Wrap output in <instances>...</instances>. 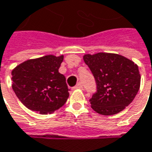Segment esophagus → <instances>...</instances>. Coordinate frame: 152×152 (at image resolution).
<instances>
[{"label": "esophagus", "mask_w": 152, "mask_h": 152, "mask_svg": "<svg viewBox=\"0 0 152 152\" xmlns=\"http://www.w3.org/2000/svg\"><path fill=\"white\" fill-rule=\"evenodd\" d=\"M83 86L81 83H79L78 84H76L75 87H74V89H83Z\"/></svg>", "instance_id": "34e87169"}]
</instances>
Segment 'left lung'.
Here are the masks:
<instances>
[{
    "label": "left lung",
    "instance_id": "left-lung-1",
    "mask_svg": "<svg viewBox=\"0 0 152 152\" xmlns=\"http://www.w3.org/2000/svg\"><path fill=\"white\" fill-rule=\"evenodd\" d=\"M83 60L97 85V91L89 101L91 107L102 115H113L124 110L140 87L138 65L115 53L85 54Z\"/></svg>",
    "mask_w": 152,
    "mask_h": 152
}]
</instances>
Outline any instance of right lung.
<instances>
[{"instance_id":"obj_1","label":"right lung","mask_w":152,"mask_h":152,"mask_svg":"<svg viewBox=\"0 0 152 152\" xmlns=\"http://www.w3.org/2000/svg\"><path fill=\"white\" fill-rule=\"evenodd\" d=\"M64 55H46L29 59L12 70V88L28 109L51 113L64 105L69 97L65 77L58 69Z\"/></svg>"}]
</instances>
